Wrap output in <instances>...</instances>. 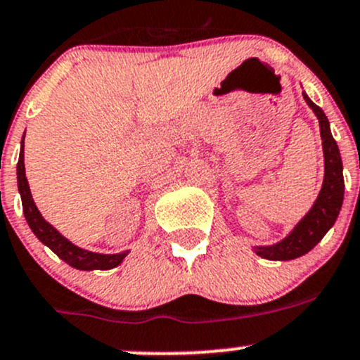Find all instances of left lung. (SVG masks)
<instances>
[{
	"label": "left lung",
	"mask_w": 360,
	"mask_h": 360,
	"mask_svg": "<svg viewBox=\"0 0 360 360\" xmlns=\"http://www.w3.org/2000/svg\"><path fill=\"white\" fill-rule=\"evenodd\" d=\"M305 103L312 108L319 120L321 139H323L324 153V181L318 199L311 211L304 216L302 221L293 228L292 233L276 245L256 247L257 256L271 261H290L307 254L314 249L316 243L326 235V231L335 225L338 212L343 202V172L342 158H340L338 146L330 130V122L318 104H314L304 94Z\"/></svg>",
	"instance_id": "8db88e82"
}]
</instances>
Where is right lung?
Here are the masks:
<instances>
[{
    "instance_id": "right-lung-1",
    "label": "right lung",
    "mask_w": 360,
    "mask_h": 360,
    "mask_svg": "<svg viewBox=\"0 0 360 360\" xmlns=\"http://www.w3.org/2000/svg\"><path fill=\"white\" fill-rule=\"evenodd\" d=\"M17 180H18V192L22 197V207H24V214L27 223H29L30 230L36 233V237L48 245L58 257L63 259L67 264L72 268L82 269V271H91V269H111L118 266L120 262L125 259L129 252H120V254H98V252H89V250L80 249V247L73 245L68 242L60 231L49 225L44 218L41 216L39 210L34 204L32 194H30L29 181L25 176V165H24V139H22V149L20 158H18L17 165Z\"/></svg>"
}]
</instances>
